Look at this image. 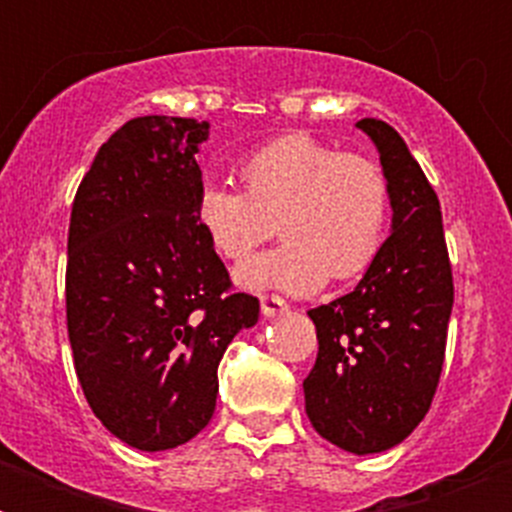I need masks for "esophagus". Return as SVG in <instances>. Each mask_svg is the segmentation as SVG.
<instances>
[{
	"instance_id": "obj_1",
	"label": "esophagus",
	"mask_w": 512,
	"mask_h": 512,
	"mask_svg": "<svg viewBox=\"0 0 512 512\" xmlns=\"http://www.w3.org/2000/svg\"><path fill=\"white\" fill-rule=\"evenodd\" d=\"M260 308H263V316L273 319V316H279V313L287 311L289 305H287V300H281L279 295H268L260 300Z\"/></svg>"
}]
</instances>
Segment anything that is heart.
Segmentation results:
<instances>
[{
    "mask_svg": "<svg viewBox=\"0 0 512 512\" xmlns=\"http://www.w3.org/2000/svg\"><path fill=\"white\" fill-rule=\"evenodd\" d=\"M244 193L207 183L196 225L217 255L243 263L280 228L285 244L236 271L249 292L313 295L361 279L385 247L393 191L382 164L308 132H287L236 162Z\"/></svg>",
    "mask_w": 512,
    "mask_h": 512,
    "instance_id": "obj_1",
    "label": "heart"
}]
</instances>
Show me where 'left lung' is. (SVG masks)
<instances>
[{"label": "left lung", "instance_id": "left-lung-1", "mask_svg": "<svg viewBox=\"0 0 512 512\" xmlns=\"http://www.w3.org/2000/svg\"><path fill=\"white\" fill-rule=\"evenodd\" d=\"M374 140L393 191V231L350 295L308 311L319 356L303 380L321 438L353 454L401 444L428 414L446 353L454 281L441 204L390 124H356Z\"/></svg>", "mask_w": 512, "mask_h": 512}]
</instances>
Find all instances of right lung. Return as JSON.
<instances>
[{
    "label": "right lung",
    "instance_id": "obj_1",
    "mask_svg": "<svg viewBox=\"0 0 512 512\" xmlns=\"http://www.w3.org/2000/svg\"><path fill=\"white\" fill-rule=\"evenodd\" d=\"M209 124L138 116L103 143L71 204L66 324L87 404L119 441L164 452L215 414L217 364L260 303L196 225Z\"/></svg>",
    "mask_w": 512,
    "mask_h": 512
}]
</instances>
